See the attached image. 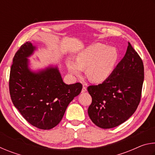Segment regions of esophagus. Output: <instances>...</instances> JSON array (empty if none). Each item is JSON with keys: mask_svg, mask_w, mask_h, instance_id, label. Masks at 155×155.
<instances>
[{"mask_svg": "<svg viewBox=\"0 0 155 155\" xmlns=\"http://www.w3.org/2000/svg\"><path fill=\"white\" fill-rule=\"evenodd\" d=\"M86 91H87V88H86V87H85V86H83L82 88V90H81V92L84 93V92H85Z\"/></svg>", "mask_w": 155, "mask_h": 155, "instance_id": "esophagus-1", "label": "esophagus"}]
</instances>
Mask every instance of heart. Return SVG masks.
<instances>
[{
    "instance_id": "b5f03b06",
    "label": "heart",
    "mask_w": 155,
    "mask_h": 155,
    "mask_svg": "<svg viewBox=\"0 0 155 155\" xmlns=\"http://www.w3.org/2000/svg\"><path fill=\"white\" fill-rule=\"evenodd\" d=\"M117 61L116 48L97 43L80 52L77 61L68 60L67 65L70 72L76 76H80L83 69L87 68L88 79L94 83H101L112 74Z\"/></svg>"
}]
</instances>
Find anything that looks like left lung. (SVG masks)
Instances as JSON below:
<instances>
[{
  "label": "left lung",
  "instance_id": "left-lung-1",
  "mask_svg": "<svg viewBox=\"0 0 155 155\" xmlns=\"http://www.w3.org/2000/svg\"><path fill=\"white\" fill-rule=\"evenodd\" d=\"M143 78L142 59L128 43L124 58L109 77L87 87L92 98L88 108L91 121L102 128H114L127 121L140 103Z\"/></svg>",
  "mask_w": 155,
  "mask_h": 155
}]
</instances>
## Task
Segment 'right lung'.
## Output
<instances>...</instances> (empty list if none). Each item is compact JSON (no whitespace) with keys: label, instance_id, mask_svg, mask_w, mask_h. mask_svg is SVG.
<instances>
[{"label":"right lung","instance_id":"obj_1","mask_svg":"<svg viewBox=\"0 0 155 155\" xmlns=\"http://www.w3.org/2000/svg\"><path fill=\"white\" fill-rule=\"evenodd\" d=\"M34 49L27 41L15 52L10 70L9 94L15 107L28 123L49 130L60 122L68 105L81 93L83 86L81 83L65 84L57 68L31 72L27 57Z\"/></svg>","mask_w":155,"mask_h":155}]
</instances>
